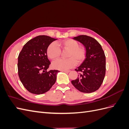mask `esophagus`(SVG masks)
I'll list each match as a JSON object with an SVG mask.
<instances>
[{
	"mask_svg": "<svg viewBox=\"0 0 129 129\" xmlns=\"http://www.w3.org/2000/svg\"><path fill=\"white\" fill-rule=\"evenodd\" d=\"M62 72H65V73H69V72H70V71H67V70H64V71H62Z\"/></svg>",
	"mask_w": 129,
	"mask_h": 129,
	"instance_id": "34e87169",
	"label": "esophagus"
}]
</instances>
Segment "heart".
I'll return each instance as SVG.
<instances>
[{
	"label": "heart",
	"mask_w": 129,
	"mask_h": 129,
	"mask_svg": "<svg viewBox=\"0 0 129 129\" xmlns=\"http://www.w3.org/2000/svg\"><path fill=\"white\" fill-rule=\"evenodd\" d=\"M63 50H67V59H58L54 61L52 66L54 68L64 71L74 67L76 63H81L85 57L86 50L84 47L79 46V43L75 40L67 39L60 43L53 42L50 44L47 49V55L52 60H55L60 57L61 50L59 46Z\"/></svg>",
	"instance_id": "b5f03b06"
}]
</instances>
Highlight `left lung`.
<instances>
[{"label":"left lung","instance_id":"8db88e82","mask_svg":"<svg viewBox=\"0 0 129 129\" xmlns=\"http://www.w3.org/2000/svg\"><path fill=\"white\" fill-rule=\"evenodd\" d=\"M86 49L85 60L75 71L78 77L72 84L81 92L90 93L98 90L104 80L106 71L105 56L101 45L94 38L85 35L74 37Z\"/></svg>","mask_w":129,"mask_h":129}]
</instances>
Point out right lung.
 <instances>
[{"label": "right lung", "instance_id": "1", "mask_svg": "<svg viewBox=\"0 0 129 129\" xmlns=\"http://www.w3.org/2000/svg\"><path fill=\"white\" fill-rule=\"evenodd\" d=\"M56 40L47 36H39L27 42L19 54L18 75L23 85L30 93L42 94L55 83L59 71H47L50 64L47 49Z\"/></svg>", "mask_w": 129, "mask_h": 129}]
</instances>
